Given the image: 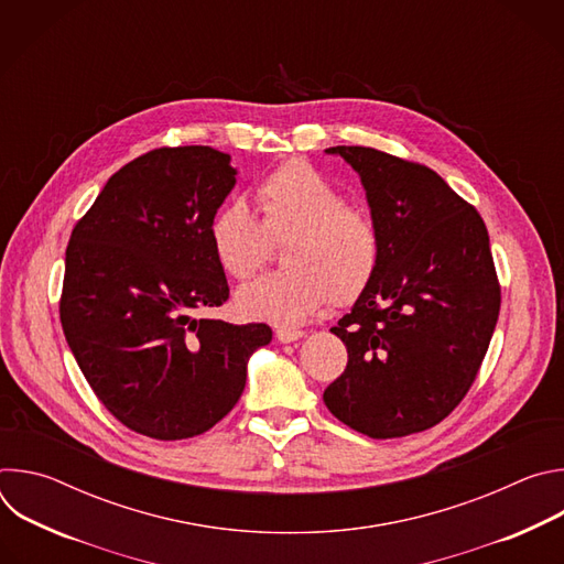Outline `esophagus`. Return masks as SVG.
Returning a JSON list of instances; mask_svg holds the SVG:
<instances>
[{"label": "esophagus", "instance_id": "34e87169", "mask_svg": "<svg viewBox=\"0 0 564 564\" xmlns=\"http://www.w3.org/2000/svg\"><path fill=\"white\" fill-rule=\"evenodd\" d=\"M305 333L303 330H296V328H279L276 330V339L281 344H292V341H299Z\"/></svg>", "mask_w": 564, "mask_h": 564}]
</instances>
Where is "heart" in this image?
Masks as SVG:
<instances>
[{
  "instance_id": "1",
  "label": "heart",
  "mask_w": 564,
  "mask_h": 564,
  "mask_svg": "<svg viewBox=\"0 0 564 564\" xmlns=\"http://www.w3.org/2000/svg\"><path fill=\"white\" fill-rule=\"evenodd\" d=\"M257 203L261 220L246 200H229L207 225L216 265L236 281L265 265L270 240L288 238L281 250L288 268L240 288V314L296 326L328 299L350 303L368 288L379 265V229L330 178L303 160H288L261 181Z\"/></svg>"
}]
</instances>
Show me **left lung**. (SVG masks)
<instances>
[{"mask_svg": "<svg viewBox=\"0 0 564 564\" xmlns=\"http://www.w3.org/2000/svg\"><path fill=\"white\" fill-rule=\"evenodd\" d=\"M359 174L379 229L372 281L330 330L348 366L328 411L372 440L422 433L453 413L500 314L489 231L433 170L370 147H330Z\"/></svg>", "mask_w": 564, "mask_h": 564, "instance_id": "1", "label": "left lung"}]
</instances>
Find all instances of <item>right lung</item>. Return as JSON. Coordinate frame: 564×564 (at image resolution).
<instances>
[{"label": "right lung", "instance_id": "right-lung-1", "mask_svg": "<svg viewBox=\"0 0 564 564\" xmlns=\"http://www.w3.org/2000/svg\"><path fill=\"white\" fill-rule=\"evenodd\" d=\"M229 155L160 147L116 172L73 227L59 321L105 409L163 442L209 431L246 388L265 324L196 318L229 299L207 225L236 185Z\"/></svg>", "mask_w": 564, "mask_h": 564}]
</instances>
